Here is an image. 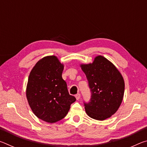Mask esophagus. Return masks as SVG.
Segmentation results:
<instances>
[{
    "instance_id": "obj_1",
    "label": "esophagus",
    "mask_w": 147,
    "mask_h": 147,
    "mask_svg": "<svg viewBox=\"0 0 147 147\" xmlns=\"http://www.w3.org/2000/svg\"><path fill=\"white\" fill-rule=\"evenodd\" d=\"M75 97L76 98V100H79V99L80 98V93L76 94L75 95Z\"/></svg>"
}]
</instances>
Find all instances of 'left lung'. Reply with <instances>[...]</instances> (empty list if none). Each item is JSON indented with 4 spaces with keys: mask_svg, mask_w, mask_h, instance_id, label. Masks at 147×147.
<instances>
[{
    "mask_svg": "<svg viewBox=\"0 0 147 147\" xmlns=\"http://www.w3.org/2000/svg\"><path fill=\"white\" fill-rule=\"evenodd\" d=\"M91 92L89 103H84L86 112L91 118L104 121L118 110L124 93V81L117 68L102 56L93 63L81 64Z\"/></svg>",
    "mask_w": 147,
    "mask_h": 147,
    "instance_id": "8db88e82",
    "label": "left lung"
}]
</instances>
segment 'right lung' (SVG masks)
I'll return each mask as SVG.
<instances>
[{
	"instance_id": "1",
	"label": "right lung",
	"mask_w": 147,
	"mask_h": 147,
	"mask_svg": "<svg viewBox=\"0 0 147 147\" xmlns=\"http://www.w3.org/2000/svg\"><path fill=\"white\" fill-rule=\"evenodd\" d=\"M64 65L56 56H47L37 62L26 86L27 100L37 117L54 123L66 116L76 101L62 78Z\"/></svg>"
}]
</instances>
